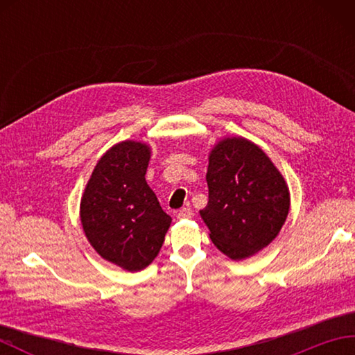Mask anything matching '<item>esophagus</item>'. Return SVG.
Wrapping results in <instances>:
<instances>
[{
  "label": "esophagus",
  "mask_w": 355,
  "mask_h": 355,
  "mask_svg": "<svg viewBox=\"0 0 355 355\" xmlns=\"http://www.w3.org/2000/svg\"><path fill=\"white\" fill-rule=\"evenodd\" d=\"M192 215H193V212H192L191 207H183L177 214V218H178V220H189V218H192Z\"/></svg>",
  "instance_id": "esophagus-1"
}]
</instances>
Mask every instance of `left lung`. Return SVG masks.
<instances>
[{
	"label": "left lung",
	"instance_id": "left-lung-1",
	"mask_svg": "<svg viewBox=\"0 0 355 355\" xmlns=\"http://www.w3.org/2000/svg\"><path fill=\"white\" fill-rule=\"evenodd\" d=\"M207 206L200 210L218 250L247 259L273 241L290 210V191L270 157L244 137H224L209 153Z\"/></svg>",
	"mask_w": 355,
	"mask_h": 355
}]
</instances>
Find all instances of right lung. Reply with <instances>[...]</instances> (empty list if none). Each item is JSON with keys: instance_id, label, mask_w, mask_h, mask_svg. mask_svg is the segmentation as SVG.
Segmentation results:
<instances>
[{"instance_id": "right-lung-1", "label": "right lung", "mask_w": 355, "mask_h": 355, "mask_svg": "<svg viewBox=\"0 0 355 355\" xmlns=\"http://www.w3.org/2000/svg\"><path fill=\"white\" fill-rule=\"evenodd\" d=\"M149 158L145 141L116 143L99 158L80 198L88 243L126 271H140L155 259L172 223L146 183Z\"/></svg>"}]
</instances>
